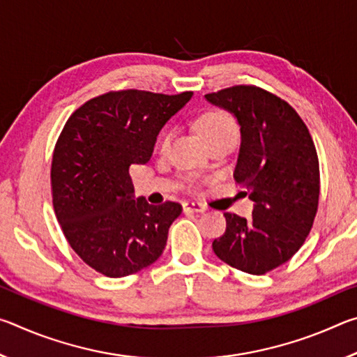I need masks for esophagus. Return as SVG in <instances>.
Instances as JSON below:
<instances>
[{"label":"esophagus","mask_w":357,"mask_h":357,"mask_svg":"<svg viewBox=\"0 0 357 357\" xmlns=\"http://www.w3.org/2000/svg\"><path fill=\"white\" fill-rule=\"evenodd\" d=\"M183 206L185 213H204V211H206V206L198 202H187L183 204Z\"/></svg>","instance_id":"1"}]
</instances>
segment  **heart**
Segmentation results:
<instances>
[{
    "mask_svg": "<svg viewBox=\"0 0 357 357\" xmlns=\"http://www.w3.org/2000/svg\"><path fill=\"white\" fill-rule=\"evenodd\" d=\"M198 129H200L202 135L208 143H213L215 140H220V138L225 137H238V126L234 123V119L229 116V114L223 112H209L204 113L203 116L197 121ZM173 134L172 132H167V134L162 137L160 142V149L167 151L170 146Z\"/></svg>",
    "mask_w": 357,
    "mask_h": 357,
    "instance_id": "1",
    "label": "heart"
}]
</instances>
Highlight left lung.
<instances>
[{"mask_svg":"<svg viewBox=\"0 0 357 357\" xmlns=\"http://www.w3.org/2000/svg\"><path fill=\"white\" fill-rule=\"evenodd\" d=\"M238 119L241 148L234 179L253 204L252 219L225 213L227 229L214 239L222 261L261 275L287 263L315 220L319 165L304 121L288 102L258 86L239 84L204 96Z\"/></svg>","mask_w":357,"mask_h":357,"instance_id":"1","label":"left lung"}]
</instances>
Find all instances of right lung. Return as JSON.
<instances>
[{
	"label": "right lung",
	"instance_id": "right-lung-1",
	"mask_svg": "<svg viewBox=\"0 0 357 357\" xmlns=\"http://www.w3.org/2000/svg\"><path fill=\"white\" fill-rule=\"evenodd\" d=\"M192 96L110 91L66 123L53 151V208L72 249L98 273L135 274L164 252L183 206L135 198L129 168L146 164L159 132Z\"/></svg>",
	"mask_w": 357,
	"mask_h": 357
}]
</instances>
